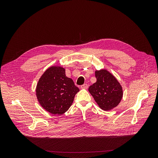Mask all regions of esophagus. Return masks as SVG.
I'll use <instances>...</instances> for the list:
<instances>
[{
  "instance_id": "esophagus-1",
  "label": "esophagus",
  "mask_w": 158,
  "mask_h": 158,
  "mask_svg": "<svg viewBox=\"0 0 158 158\" xmlns=\"http://www.w3.org/2000/svg\"><path fill=\"white\" fill-rule=\"evenodd\" d=\"M81 88L83 89H87L88 88V85L87 84H84L81 86Z\"/></svg>"
}]
</instances>
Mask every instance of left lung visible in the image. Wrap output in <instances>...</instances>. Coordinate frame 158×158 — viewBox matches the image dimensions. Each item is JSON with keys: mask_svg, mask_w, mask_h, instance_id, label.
Listing matches in <instances>:
<instances>
[{"mask_svg": "<svg viewBox=\"0 0 158 158\" xmlns=\"http://www.w3.org/2000/svg\"><path fill=\"white\" fill-rule=\"evenodd\" d=\"M97 81L89 87V92L99 107L106 111L114 109L120 103L123 87L117 79L106 69L95 71Z\"/></svg>", "mask_w": 158, "mask_h": 158, "instance_id": "obj_1", "label": "left lung"}]
</instances>
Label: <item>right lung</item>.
I'll return each mask as SVG.
<instances>
[{"mask_svg": "<svg viewBox=\"0 0 158 158\" xmlns=\"http://www.w3.org/2000/svg\"><path fill=\"white\" fill-rule=\"evenodd\" d=\"M79 91L73 80L66 76L65 68L52 65L39 79L35 94L45 110L54 115H60L69 109Z\"/></svg>", "mask_w": 158, "mask_h": 158, "instance_id": "obj_1", "label": "right lung"}]
</instances>
